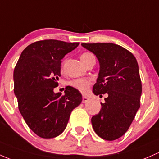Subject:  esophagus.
Returning <instances> with one entry per match:
<instances>
[{
	"instance_id": "1",
	"label": "esophagus",
	"mask_w": 159,
	"mask_h": 159,
	"mask_svg": "<svg viewBox=\"0 0 159 159\" xmlns=\"http://www.w3.org/2000/svg\"><path fill=\"white\" fill-rule=\"evenodd\" d=\"M89 101V98H87V97H85V96H83V103H86V102H88V101Z\"/></svg>"
}]
</instances>
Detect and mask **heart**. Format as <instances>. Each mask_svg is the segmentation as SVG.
<instances>
[{"instance_id":"obj_1","label":"heart","mask_w":159,"mask_h":159,"mask_svg":"<svg viewBox=\"0 0 159 159\" xmlns=\"http://www.w3.org/2000/svg\"><path fill=\"white\" fill-rule=\"evenodd\" d=\"M92 56H94L92 53L84 52L80 56V59L83 61V63L85 65L89 58ZM91 83H92L91 80L88 79H75L71 80L69 83V85L73 88L76 89V90L80 91L82 93H86L88 92Z\"/></svg>"}]
</instances>
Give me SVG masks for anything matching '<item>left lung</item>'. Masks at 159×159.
<instances>
[{
	"label": "left lung",
	"instance_id": "8db88e82",
	"mask_svg": "<svg viewBox=\"0 0 159 159\" xmlns=\"http://www.w3.org/2000/svg\"><path fill=\"white\" fill-rule=\"evenodd\" d=\"M95 55L100 63L95 95L107 94L105 103L92 118L95 133L106 140L125 134L140 106L142 84L138 64L131 52L111 43H82Z\"/></svg>",
	"mask_w": 159,
	"mask_h": 159
}]
</instances>
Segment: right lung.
I'll list each match as a JSON object with an SVG mask.
<instances>
[{
    "label": "right lung",
    "mask_w": 159,
    "mask_h": 159,
    "mask_svg": "<svg viewBox=\"0 0 159 159\" xmlns=\"http://www.w3.org/2000/svg\"><path fill=\"white\" fill-rule=\"evenodd\" d=\"M80 43L58 40L37 41L22 51L13 73L14 93L26 124L42 138H53L66 128L82 94L71 86L65 94L55 93L61 76V59Z\"/></svg>",
    "instance_id": "obj_1"
}]
</instances>
